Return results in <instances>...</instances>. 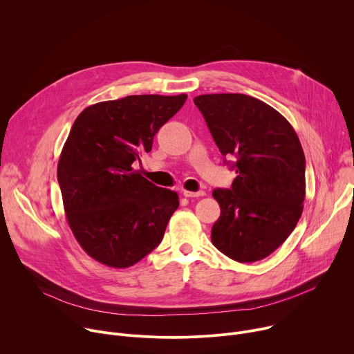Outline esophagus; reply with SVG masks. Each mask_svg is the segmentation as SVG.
I'll return each instance as SVG.
<instances>
[{
  "instance_id": "esophagus-1",
  "label": "esophagus",
  "mask_w": 354,
  "mask_h": 354,
  "mask_svg": "<svg viewBox=\"0 0 354 354\" xmlns=\"http://www.w3.org/2000/svg\"><path fill=\"white\" fill-rule=\"evenodd\" d=\"M206 193L203 190H198V192H190V190H183V196L185 197H201L205 196Z\"/></svg>"
}]
</instances>
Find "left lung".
<instances>
[{"label":"left lung","instance_id":"1","mask_svg":"<svg viewBox=\"0 0 354 354\" xmlns=\"http://www.w3.org/2000/svg\"><path fill=\"white\" fill-rule=\"evenodd\" d=\"M224 157H235L231 189H216L221 214L212 242L239 263L265 259L292 232L306 198V157L292 126L243 93L196 96Z\"/></svg>","mask_w":354,"mask_h":354}]
</instances>
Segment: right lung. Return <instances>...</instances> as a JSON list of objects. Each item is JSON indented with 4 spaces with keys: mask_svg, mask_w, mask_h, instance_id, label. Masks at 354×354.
I'll list each match as a JSON object with an SVG mask.
<instances>
[{
    "mask_svg": "<svg viewBox=\"0 0 354 354\" xmlns=\"http://www.w3.org/2000/svg\"><path fill=\"white\" fill-rule=\"evenodd\" d=\"M187 95H130L85 108L62 149L57 179L67 223L86 254L109 268L136 265L162 241L176 192L133 169Z\"/></svg>",
    "mask_w": 354,
    "mask_h": 354,
    "instance_id": "1",
    "label": "right lung"
}]
</instances>
